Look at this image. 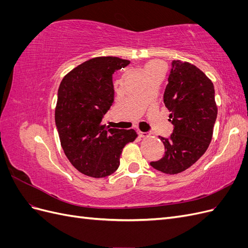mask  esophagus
<instances>
[{"label":"esophagus","instance_id":"1","mask_svg":"<svg viewBox=\"0 0 248 248\" xmlns=\"http://www.w3.org/2000/svg\"><path fill=\"white\" fill-rule=\"evenodd\" d=\"M138 133H139V137H140V138H146V137L148 136V134H147L146 132H141V131H139Z\"/></svg>","mask_w":248,"mask_h":248}]
</instances>
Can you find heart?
<instances>
[{
  "mask_svg": "<svg viewBox=\"0 0 248 248\" xmlns=\"http://www.w3.org/2000/svg\"><path fill=\"white\" fill-rule=\"evenodd\" d=\"M159 68H162V65L161 64H158V63H155V62H150L146 65V71L147 73L149 72H152L156 69H159Z\"/></svg>",
  "mask_w": 248,
  "mask_h": 248,
  "instance_id": "1",
  "label": "heart"
}]
</instances>
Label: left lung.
<instances>
[{
  "instance_id": "obj_1",
  "label": "left lung",
  "mask_w": 248,
  "mask_h": 248,
  "mask_svg": "<svg viewBox=\"0 0 248 248\" xmlns=\"http://www.w3.org/2000/svg\"><path fill=\"white\" fill-rule=\"evenodd\" d=\"M163 102L170 111L174 130L163 142L164 156L150 162L164 174L175 175L196 163L207 151L217 117L212 81L198 67L175 60L171 62Z\"/></svg>"
}]
</instances>
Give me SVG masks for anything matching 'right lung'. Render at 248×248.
Returning a JSON list of instances; mask_svg holds the SVG:
<instances>
[{"label":"right lung","instance_id":"obj_1","mask_svg":"<svg viewBox=\"0 0 248 248\" xmlns=\"http://www.w3.org/2000/svg\"><path fill=\"white\" fill-rule=\"evenodd\" d=\"M129 63L117 57L90 59L60 84L55 110L60 141L72 166L86 176L103 178L115 172L123 148L138 138L133 129L101 124L114 102L112 74Z\"/></svg>","mask_w":248,"mask_h":248}]
</instances>
